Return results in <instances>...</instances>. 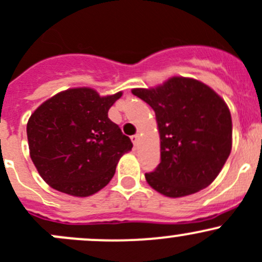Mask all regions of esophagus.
<instances>
[{"instance_id": "obj_1", "label": "esophagus", "mask_w": 262, "mask_h": 262, "mask_svg": "<svg viewBox=\"0 0 262 262\" xmlns=\"http://www.w3.org/2000/svg\"><path fill=\"white\" fill-rule=\"evenodd\" d=\"M131 140H132V144H134L135 146H136V145L139 144V141H140V135L139 134L134 135V136H131Z\"/></svg>"}]
</instances>
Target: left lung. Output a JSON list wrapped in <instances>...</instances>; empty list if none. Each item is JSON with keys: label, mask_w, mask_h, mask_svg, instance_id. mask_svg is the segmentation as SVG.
<instances>
[{"label": "left lung", "mask_w": 262, "mask_h": 262, "mask_svg": "<svg viewBox=\"0 0 262 262\" xmlns=\"http://www.w3.org/2000/svg\"><path fill=\"white\" fill-rule=\"evenodd\" d=\"M132 94L155 112L160 135V163L145 174L162 195L182 198L208 187L232 150V117L211 88L190 77H170Z\"/></svg>", "instance_id": "obj_1"}]
</instances>
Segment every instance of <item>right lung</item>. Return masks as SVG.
Instances as JSON below:
<instances>
[{
    "label": "right lung",
    "mask_w": 262,
    "mask_h": 262,
    "mask_svg": "<svg viewBox=\"0 0 262 262\" xmlns=\"http://www.w3.org/2000/svg\"><path fill=\"white\" fill-rule=\"evenodd\" d=\"M121 95L100 97L90 88H74L49 98L30 116V158L52 188L86 198L110 183L118 160L132 149L130 137L108 118Z\"/></svg>",
    "instance_id": "add662e5"
}]
</instances>
